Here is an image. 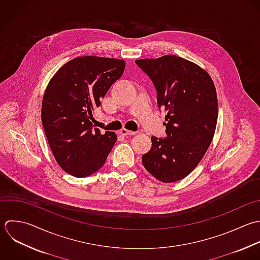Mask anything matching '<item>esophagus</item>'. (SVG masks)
<instances>
[{
  "label": "esophagus",
  "instance_id": "esophagus-1",
  "mask_svg": "<svg viewBox=\"0 0 260 260\" xmlns=\"http://www.w3.org/2000/svg\"><path fill=\"white\" fill-rule=\"evenodd\" d=\"M119 133H120L122 136H134V135H136V132L128 131V129H126V128H121Z\"/></svg>",
  "mask_w": 260,
  "mask_h": 260
}]
</instances>
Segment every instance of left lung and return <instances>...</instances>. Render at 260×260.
<instances>
[{"mask_svg":"<svg viewBox=\"0 0 260 260\" xmlns=\"http://www.w3.org/2000/svg\"><path fill=\"white\" fill-rule=\"evenodd\" d=\"M136 63L153 81L158 106L167 111V137L151 138L143 165L159 181L176 182L193 171L213 141L219 113L215 84L204 69L177 55Z\"/></svg>","mask_w":260,"mask_h":260,"instance_id":"1","label":"left lung"}]
</instances>
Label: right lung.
Here are the masks:
<instances>
[{"mask_svg":"<svg viewBox=\"0 0 260 260\" xmlns=\"http://www.w3.org/2000/svg\"><path fill=\"white\" fill-rule=\"evenodd\" d=\"M124 68L123 59L85 55L64 63L50 79L42 99L41 121L64 172L87 177L104 165L117 137L113 132L101 134L91 121L92 111Z\"/></svg>","mask_w":260,"mask_h":260,"instance_id":"1","label":"right lung"}]
</instances>
